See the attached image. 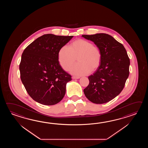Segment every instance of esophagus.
<instances>
[{"instance_id": "1", "label": "esophagus", "mask_w": 148, "mask_h": 148, "mask_svg": "<svg viewBox=\"0 0 148 148\" xmlns=\"http://www.w3.org/2000/svg\"><path fill=\"white\" fill-rule=\"evenodd\" d=\"M80 78L79 77H75V76H73L72 77V79H78Z\"/></svg>"}]
</instances>
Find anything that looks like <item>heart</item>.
Listing matches in <instances>:
<instances>
[{
	"mask_svg": "<svg viewBox=\"0 0 148 148\" xmlns=\"http://www.w3.org/2000/svg\"><path fill=\"white\" fill-rule=\"evenodd\" d=\"M76 63L70 70L73 75H84L97 69L101 64V53L100 49L90 42L79 39L69 47L64 45L58 53V61L64 70H68L76 60Z\"/></svg>",
	"mask_w": 148,
	"mask_h": 148,
	"instance_id": "obj_1",
	"label": "heart"
}]
</instances>
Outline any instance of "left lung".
<instances>
[{"mask_svg": "<svg viewBox=\"0 0 148 148\" xmlns=\"http://www.w3.org/2000/svg\"><path fill=\"white\" fill-rule=\"evenodd\" d=\"M92 41L101 53V64L88 77L89 84L84 89L86 97L95 104H104L120 94L129 75L130 59L123 44L105 33L82 35Z\"/></svg>", "mask_w": 148, "mask_h": 148, "instance_id": "obj_1", "label": "left lung"}]
</instances>
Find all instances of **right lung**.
<instances>
[{
  "instance_id": "obj_1",
  "label": "right lung",
  "mask_w": 148,
  "mask_h": 148,
  "mask_svg": "<svg viewBox=\"0 0 148 148\" xmlns=\"http://www.w3.org/2000/svg\"><path fill=\"white\" fill-rule=\"evenodd\" d=\"M73 36L44 34L23 51L19 64L21 79L31 97L45 105L59 103L71 76L62 68L58 53Z\"/></svg>"
}]
</instances>
